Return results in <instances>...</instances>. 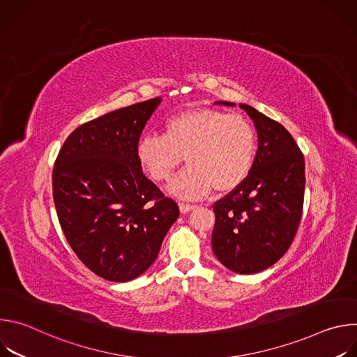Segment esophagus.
Here are the masks:
<instances>
[{
	"mask_svg": "<svg viewBox=\"0 0 357 357\" xmlns=\"http://www.w3.org/2000/svg\"><path fill=\"white\" fill-rule=\"evenodd\" d=\"M196 208V205H190V203H179V209L182 213H188L190 211H193Z\"/></svg>",
	"mask_w": 357,
	"mask_h": 357,
	"instance_id": "34e87169",
	"label": "esophagus"
}]
</instances>
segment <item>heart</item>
<instances>
[{
	"label": "heart",
	"instance_id": "obj_1",
	"mask_svg": "<svg viewBox=\"0 0 357 357\" xmlns=\"http://www.w3.org/2000/svg\"><path fill=\"white\" fill-rule=\"evenodd\" d=\"M257 152V134L251 121L238 113L192 109L171 116L162 124V137L145 135L135 148L141 169L158 183L168 182L181 167L172 193L196 199L212 189L227 193L251 172Z\"/></svg>",
	"mask_w": 357,
	"mask_h": 357
}]
</instances>
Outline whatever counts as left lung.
I'll use <instances>...</instances> for the list:
<instances>
[{"label":"left lung","instance_id":"8db88e82","mask_svg":"<svg viewBox=\"0 0 357 357\" xmlns=\"http://www.w3.org/2000/svg\"><path fill=\"white\" fill-rule=\"evenodd\" d=\"M238 106L256 124L259 149L247 179L215 202L212 248L229 270L254 274L275 264L296 236L305 160L284 126L247 105Z\"/></svg>","mask_w":357,"mask_h":357}]
</instances>
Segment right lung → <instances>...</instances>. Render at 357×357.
<instances>
[{"instance_id":"obj_1","label":"right lung","mask_w":357,"mask_h":357,"mask_svg":"<svg viewBox=\"0 0 357 357\" xmlns=\"http://www.w3.org/2000/svg\"><path fill=\"white\" fill-rule=\"evenodd\" d=\"M161 97L119 109L77 127L52 172L62 231L96 275L124 282L155 261L178 203L149 181L135 157L141 132Z\"/></svg>"}]
</instances>
